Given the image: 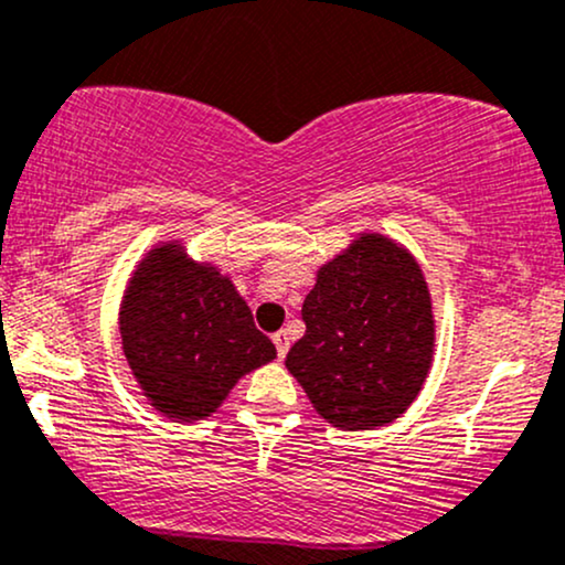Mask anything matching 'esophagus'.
I'll return each mask as SVG.
<instances>
[{"mask_svg":"<svg viewBox=\"0 0 565 565\" xmlns=\"http://www.w3.org/2000/svg\"><path fill=\"white\" fill-rule=\"evenodd\" d=\"M271 341H275V347H277V358H285V354H288V350H290V335H288V331H277L275 335H271Z\"/></svg>","mask_w":565,"mask_h":565,"instance_id":"obj_1","label":"esophagus"}]
</instances>
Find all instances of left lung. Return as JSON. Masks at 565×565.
Listing matches in <instances>:
<instances>
[{"label": "left lung", "instance_id": "8db88e82", "mask_svg": "<svg viewBox=\"0 0 565 565\" xmlns=\"http://www.w3.org/2000/svg\"><path fill=\"white\" fill-rule=\"evenodd\" d=\"M301 317L307 333L285 367L333 427H384L419 395L433 365V299L395 239L360 234L320 266Z\"/></svg>", "mask_w": 565, "mask_h": 565}]
</instances>
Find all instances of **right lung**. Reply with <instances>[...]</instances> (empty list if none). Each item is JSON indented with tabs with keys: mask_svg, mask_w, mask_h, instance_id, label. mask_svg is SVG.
Returning a JSON list of instances; mask_svg holds the SVG:
<instances>
[{
	"mask_svg": "<svg viewBox=\"0 0 565 565\" xmlns=\"http://www.w3.org/2000/svg\"><path fill=\"white\" fill-rule=\"evenodd\" d=\"M128 365L168 419L211 416L253 367L275 360L230 277L162 243L132 271L119 309Z\"/></svg>",
	"mask_w": 565,
	"mask_h": 565,
	"instance_id": "1",
	"label": "right lung"
}]
</instances>
